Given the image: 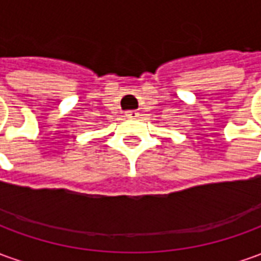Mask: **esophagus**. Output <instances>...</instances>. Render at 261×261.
<instances>
[{
	"instance_id": "1",
	"label": "esophagus",
	"mask_w": 261,
	"mask_h": 261,
	"mask_svg": "<svg viewBox=\"0 0 261 261\" xmlns=\"http://www.w3.org/2000/svg\"><path fill=\"white\" fill-rule=\"evenodd\" d=\"M125 116L129 118V119H136V118L139 116V113L136 112V111H126V112H125Z\"/></svg>"
}]
</instances>
